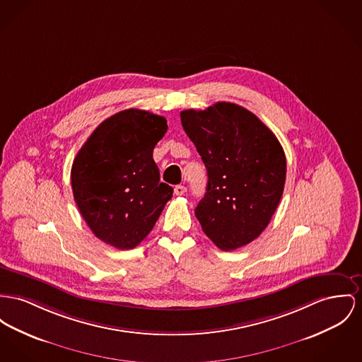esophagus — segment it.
I'll return each mask as SVG.
<instances>
[{
	"label": "esophagus",
	"instance_id": "obj_1",
	"mask_svg": "<svg viewBox=\"0 0 362 362\" xmlns=\"http://www.w3.org/2000/svg\"><path fill=\"white\" fill-rule=\"evenodd\" d=\"M185 192H187V188H185L184 185H177V187L174 188V193H175L177 196H182Z\"/></svg>",
	"mask_w": 362,
	"mask_h": 362
}]
</instances>
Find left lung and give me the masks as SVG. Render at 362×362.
Masks as SVG:
<instances>
[{"label":"left lung","mask_w":362,"mask_h":362,"mask_svg":"<svg viewBox=\"0 0 362 362\" xmlns=\"http://www.w3.org/2000/svg\"><path fill=\"white\" fill-rule=\"evenodd\" d=\"M180 115L207 169L206 193L194 209L203 232L223 251L255 240L283 196V146L257 115L233 103Z\"/></svg>","instance_id":"1"}]
</instances>
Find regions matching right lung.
<instances>
[{
	"mask_svg": "<svg viewBox=\"0 0 362 362\" xmlns=\"http://www.w3.org/2000/svg\"><path fill=\"white\" fill-rule=\"evenodd\" d=\"M166 132V118L129 108L101 122L76 153L74 200L100 240L132 250L155 226L173 196L152 158Z\"/></svg>",
	"mask_w": 362,
	"mask_h": 362,
	"instance_id": "add662e5",
	"label": "right lung"
}]
</instances>
